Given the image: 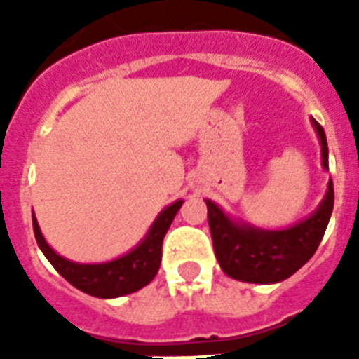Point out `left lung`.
I'll return each mask as SVG.
<instances>
[{
  "instance_id": "1",
  "label": "left lung",
  "mask_w": 359,
  "mask_h": 359,
  "mask_svg": "<svg viewBox=\"0 0 359 359\" xmlns=\"http://www.w3.org/2000/svg\"><path fill=\"white\" fill-rule=\"evenodd\" d=\"M320 143V162L328 171V141L323 126L311 119ZM214 253L229 278L244 283H279L298 272L317 251L334 210V184H326V194L307 218L285 229H262L235 219L218 203L205 199Z\"/></svg>"
}]
</instances>
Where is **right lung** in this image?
Segmentation results:
<instances>
[{"label":"right lung","instance_id":"obj_1","mask_svg":"<svg viewBox=\"0 0 359 359\" xmlns=\"http://www.w3.org/2000/svg\"><path fill=\"white\" fill-rule=\"evenodd\" d=\"M182 203L184 199H177L162 208V212L152 222L145 236L132 250L111 261L76 262L61 257L42 235L35 212H33V233L44 257L72 287L95 298H106V300L119 298L143 289L154 279L162 261L163 236L168 233L169 225L173 224Z\"/></svg>","mask_w":359,"mask_h":359}]
</instances>
